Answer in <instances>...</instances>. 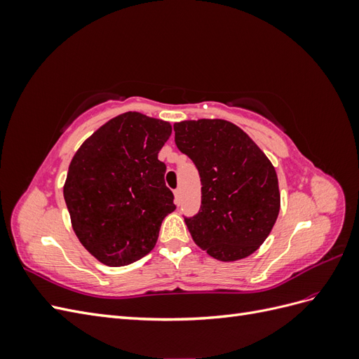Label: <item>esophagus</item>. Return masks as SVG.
Returning <instances> with one entry per match:
<instances>
[{"label": "esophagus", "mask_w": 359, "mask_h": 359, "mask_svg": "<svg viewBox=\"0 0 359 359\" xmlns=\"http://www.w3.org/2000/svg\"><path fill=\"white\" fill-rule=\"evenodd\" d=\"M173 196H175V203L180 206L181 205V190L180 189L173 190Z\"/></svg>", "instance_id": "34e87169"}]
</instances>
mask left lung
Segmentation results:
<instances>
[{"instance_id":"1","label":"left lung","mask_w":359,"mask_h":359,"mask_svg":"<svg viewBox=\"0 0 359 359\" xmlns=\"http://www.w3.org/2000/svg\"><path fill=\"white\" fill-rule=\"evenodd\" d=\"M173 130L202 184L199 212L184 217L193 241L223 262L255 253L280 211L274 166L247 133L224 119L181 121Z\"/></svg>"}]
</instances>
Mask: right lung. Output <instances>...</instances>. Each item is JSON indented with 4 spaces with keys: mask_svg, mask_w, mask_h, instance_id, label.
<instances>
[{
    "mask_svg": "<svg viewBox=\"0 0 359 359\" xmlns=\"http://www.w3.org/2000/svg\"><path fill=\"white\" fill-rule=\"evenodd\" d=\"M169 123L139 112L112 118L76 151L64 199L81 244L102 264L124 266L154 248L163 219L177 208L158 151Z\"/></svg>",
    "mask_w": 359,
    "mask_h": 359,
    "instance_id": "add662e5",
    "label": "right lung"
}]
</instances>
